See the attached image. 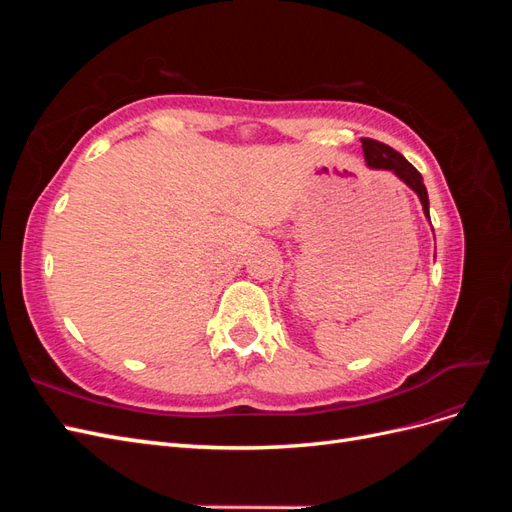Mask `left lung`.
Masks as SVG:
<instances>
[{
  "label": "left lung",
  "mask_w": 512,
  "mask_h": 512,
  "mask_svg": "<svg viewBox=\"0 0 512 512\" xmlns=\"http://www.w3.org/2000/svg\"><path fill=\"white\" fill-rule=\"evenodd\" d=\"M361 143H363L367 166L393 170V173L401 181H404L406 185H410V188L418 194V198H421L423 211H425V215L429 218V198H427V190H425V183H423L421 173H418V170L404 156H401L399 151H395L393 147L384 145L380 141H374V138H361Z\"/></svg>",
  "instance_id": "left-lung-1"
}]
</instances>
